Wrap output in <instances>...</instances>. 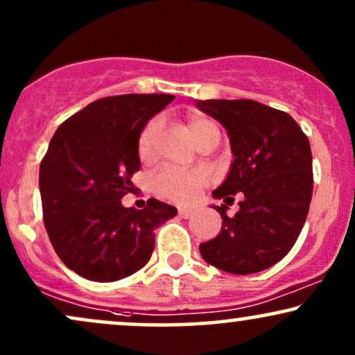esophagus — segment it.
<instances>
[{
    "label": "esophagus",
    "mask_w": 355,
    "mask_h": 355,
    "mask_svg": "<svg viewBox=\"0 0 355 355\" xmlns=\"http://www.w3.org/2000/svg\"><path fill=\"white\" fill-rule=\"evenodd\" d=\"M191 213H193V210H191V208H185V207L178 208V215H180L182 218H190Z\"/></svg>",
    "instance_id": "esophagus-1"
}]
</instances>
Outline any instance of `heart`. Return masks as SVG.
Here are the masks:
<instances>
[{
    "label": "heart",
    "mask_w": 355,
    "mask_h": 355,
    "mask_svg": "<svg viewBox=\"0 0 355 355\" xmlns=\"http://www.w3.org/2000/svg\"><path fill=\"white\" fill-rule=\"evenodd\" d=\"M189 127L191 135H193L195 142L198 147L213 142L220 139V130L215 122H211L207 117H190ZM162 129L160 119H152L144 130L140 132L139 144H137V150H139L140 160L148 162L155 157L157 139H159ZM210 177L205 170H180V168H164L162 172L157 173L153 185H155L157 193H160L165 198L173 200V202H191L198 191L207 185Z\"/></svg>",
    "instance_id": "obj_1"
}]
</instances>
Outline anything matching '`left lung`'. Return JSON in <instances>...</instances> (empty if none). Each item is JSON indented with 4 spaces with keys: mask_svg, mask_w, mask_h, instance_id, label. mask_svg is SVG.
I'll return each mask as SVG.
<instances>
[{
    "mask_svg": "<svg viewBox=\"0 0 355 355\" xmlns=\"http://www.w3.org/2000/svg\"><path fill=\"white\" fill-rule=\"evenodd\" d=\"M200 110L225 127L234 160L213 191L225 205L221 232L200 245L207 263L233 275H253L284 258L304 226L313 198V153L289 114L256 101H196ZM242 198L233 219L225 210Z\"/></svg>",
    "mask_w": 355,
    "mask_h": 355,
    "instance_id": "8db88e82",
    "label": "left lung"
}]
</instances>
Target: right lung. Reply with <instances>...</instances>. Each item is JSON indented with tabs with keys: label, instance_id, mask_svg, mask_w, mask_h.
<instances>
[{
	"label": "right lung",
	"instance_id": "add662e5",
	"mask_svg": "<svg viewBox=\"0 0 355 355\" xmlns=\"http://www.w3.org/2000/svg\"><path fill=\"white\" fill-rule=\"evenodd\" d=\"M170 94H123L91 102L59 125L40 166L42 218L61 261L79 276L112 283L150 259L153 230L177 208L147 200L144 210L125 208L140 170L137 144Z\"/></svg>",
	"mask_w": 355,
	"mask_h": 355
}]
</instances>
